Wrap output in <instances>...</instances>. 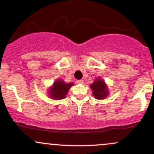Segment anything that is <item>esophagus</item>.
Segmentation results:
<instances>
[{
    "instance_id": "1",
    "label": "esophagus",
    "mask_w": 154,
    "mask_h": 154,
    "mask_svg": "<svg viewBox=\"0 0 154 154\" xmlns=\"http://www.w3.org/2000/svg\"><path fill=\"white\" fill-rule=\"evenodd\" d=\"M77 82L78 83V84H83L84 80H83V79H78V80L77 81Z\"/></svg>"
}]
</instances>
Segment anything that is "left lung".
<instances>
[{"mask_svg":"<svg viewBox=\"0 0 154 154\" xmlns=\"http://www.w3.org/2000/svg\"><path fill=\"white\" fill-rule=\"evenodd\" d=\"M93 93L97 99H103L108 95L106 85L102 79H97L91 85Z\"/></svg>","mask_w":154,"mask_h":154,"instance_id":"1","label":"left lung"}]
</instances>
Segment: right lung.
<instances>
[{
  "instance_id": "right-lung-1",
  "label": "right lung",
  "mask_w": 154,
  "mask_h": 154,
  "mask_svg": "<svg viewBox=\"0 0 154 154\" xmlns=\"http://www.w3.org/2000/svg\"><path fill=\"white\" fill-rule=\"evenodd\" d=\"M73 85V83H65L61 79H58L54 82V86L49 91L51 98L54 99H63L66 97V95L69 88Z\"/></svg>"
}]
</instances>
